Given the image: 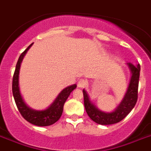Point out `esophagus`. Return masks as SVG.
I'll return each instance as SVG.
<instances>
[{
    "label": "esophagus",
    "mask_w": 151,
    "mask_h": 151,
    "mask_svg": "<svg viewBox=\"0 0 151 151\" xmlns=\"http://www.w3.org/2000/svg\"><path fill=\"white\" fill-rule=\"evenodd\" d=\"M87 85V81L84 79H81V80L78 81V88H85Z\"/></svg>",
    "instance_id": "34e87169"
}]
</instances>
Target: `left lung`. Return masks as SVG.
<instances>
[{"mask_svg":"<svg viewBox=\"0 0 151 151\" xmlns=\"http://www.w3.org/2000/svg\"><path fill=\"white\" fill-rule=\"evenodd\" d=\"M129 70L131 71V79L129 87L124 94L120 104L111 112L102 111L92 103L89 98V96L83 89L84 95V103L85 110L91 119L99 124H113L123 120L129 114L136 105L138 99V86L140 73V65H132L129 63H127Z\"/></svg>","mask_w":151,"mask_h":151,"instance_id":"obj_1","label":"left lung"}]
</instances>
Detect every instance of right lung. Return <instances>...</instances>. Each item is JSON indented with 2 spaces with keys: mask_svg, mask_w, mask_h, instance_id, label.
<instances>
[{
  "mask_svg": "<svg viewBox=\"0 0 151 151\" xmlns=\"http://www.w3.org/2000/svg\"><path fill=\"white\" fill-rule=\"evenodd\" d=\"M33 45V43L28 48L20 55L19 58L18 59L17 64L15 66V70L13 76L12 81V93L15 102L16 103L17 108L20 112L23 118L27 120V122L37 126H48L58 121L60 118L63 106L70 94L73 89L77 88V85H70L68 87L65 88L62 90L60 93L58 95L56 99L51 104L48 108L45 110H34L27 105L24 99H22V95L20 93L19 85V75L20 66L22 61L24 58L25 55L27 54V51L29 50L30 47Z\"/></svg>",
  "mask_w": 151,
  "mask_h": 151,
  "instance_id": "add662e5",
  "label": "right lung"
}]
</instances>
